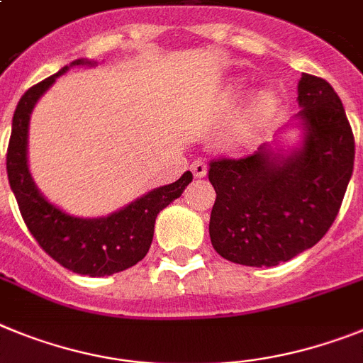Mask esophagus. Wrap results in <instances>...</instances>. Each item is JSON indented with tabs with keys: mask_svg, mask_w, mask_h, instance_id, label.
Returning <instances> with one entry per match:
<instances>
[{
	"mask_svg": "<svg viewBox=\"0 0 363 363\" xmlns=\"http://www.w3.org/2000/svg\"><path fill=\"white\" fill-rule=\"evenodd\" d=\"M191 170H193L194 178H203L207 174V165L203 163L202 160L193 161V165H191Z\"/></svg>",
	"mask_w": 363,
	"mask_h": 363,
	"instance_id": "esophagus-1",
	"label": "esophagus"
}]
</instances>
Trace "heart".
Masks as SVG:
<instances>
[{"label":"heart","mask_w":363,"mask_h":363,"mask_svg":"<svg viewBox=\"0 0 363 363\" xmlns=\"http://www.w3.org/2000/svg\"><path fill=\"white\" fill-rule=\"evenodd\" d=\"M244 84L242 80H235L233 86H231V93H233V97L240 95L242 91ZM277 108V97H275V93L268 91V89H261V91H257L255 95L252 97L250 104H247L246 116H244L242 126L238 128L237 135L238 138H242L246 135L250 130L257 128L259 125H262L268 117L272 116Z\"/></svg>","instance_id":"b5f03b06"}]
</instances>
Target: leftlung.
<instances>
[{
  "label": "left lung",
  "instance_id": "left-lung-1",
  "mask_svg": "<svg viewBox=\"0 0 363 363\" xmlns=\"http://www.w3.org/2000/svg\"><path fill=\"white\" fill-rule=\"evenodd\" d=\"M297 102L301 110L283 128L301 130L296 147L277 138L242 160L209 163L216 193L209 237L228 261L255 268L290 261L320 242L340 211L354 165L343 104L327 80L306 73Z\"/></svg>",
  "mask_w": 363,
  "mask_h": 363
}]
</instances>
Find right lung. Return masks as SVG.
<instances>
[{"instance_id":"right-lung-1","label":"right lung","mask_w":363,"mask_h":363,"mask_svg":"<svg viewBox=\"0 0 363 363\" xmlns=\"http://www.w3.org/2000/svg\"><path fill=\"white\" fill-rule=\"evenodd\" d=\"M77 66H97V62L79 58L64 66L23 93L12 117V132L7 150V174L20 213L42 250L64 268L89 277H104L138 264L148 253L154 224L161 209L182 196L193 182L187 170L174 184L152 189L134 202L97 218L66 213L51 203L34 184L29 170V121L36 102L55 80Z\"/></svg>"}]
</instances>
